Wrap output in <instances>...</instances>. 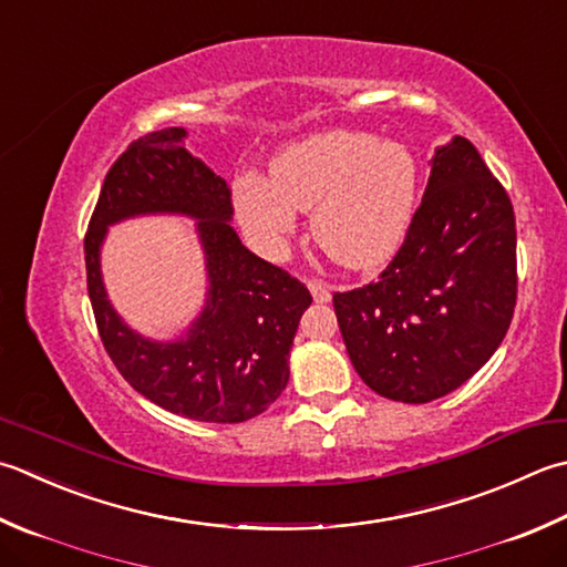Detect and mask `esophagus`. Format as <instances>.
Returning a JSON list of instances; mask_svg holds the SVG:
<instances>
[{"instance_id": "esophagus-1", "label": "esophagus", "mask_w": 567, "mask_h": 567, "mask_svg": "<svg viewBox=\"0 0 567 567\" xmlns=\"http://www.w3.org/2000/svg\"><path fill=\"white\" fill-rule=\"evenodd\" d=\"M307 287H309V292H312V297H315V302H329L331 299V287L327 285V282H321V280H309L307 282Z\"/></svg>"}]
</instances>
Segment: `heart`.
I'll list each match as a JSON object with an SVG mask.
<instances>
[{
	"label": "heart",
	"mask_w": 567,
	"mask_h": 567,
	"mask_svg": "<svg viewBox=\"0 0 567 567\" xmlns=\"http://www.w3.org/2000/svg\"><path fill=\"white\" fill-rule=\"evenodd\" d=\"M420 166L403 142L371 132L329 130L305 137L270 162V182L243 174L233 182V208L252 240L275 250L312 210V236L343 270L388 262L413 224Z\"/></svg>",
	"instance_id": "1"
}]
</instances>
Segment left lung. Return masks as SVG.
<instances>
[{"label": "left lung", "mask_w": 567, "mask_h": 567, "mask_svg": "<svg viewBox=\"0 0 567 567\" xmlns=\"http://www.w3.org/2000/svg\"><path fill=\"white\" fill-rule=\"evenodd\" d=\"M401 250L371 285L334 295L349 359L398 403L452 393L492 359L516 307L512 198L474 144L435 150Z\"/></svg>", "instance_id": "left-lung-1"}]
</instances>
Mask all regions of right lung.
I'll return each instance as SVG.
<instances>
[{
  "instance_id": "obj_1",
  "label": "right lung",
  "mask_w": 567,
  "mask_h": 567,
  "mask_svg": "<svg viewBox=\"0 0 567 567\" xmlns=\"http://www.w3.org/2000/svg\"><path fill=\"white\" fill-rule=\"evenodd\" d=\"M184 137V127L152 132L110 166L85 233L87 295L105 351L140 395L198 423H243L268 410L290 381V349L312 295L243 246L230 226V188ZM135 215L197 220L207 302L169 342L142 338L106 299L99 250L110 225Z\"/></svg>"
}]
</instances>
